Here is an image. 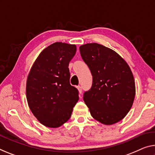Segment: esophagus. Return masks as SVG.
Returning a JSON list of instances; mask_svg holds the SVG:
<instances>
[{"mask_svg":"<svg viewBox=\"0 0 155 155\" xmlns=\"http://www.w3.org/2000/svg\"><path fill=\"white\" fill-rule=\"evenodd\" d=\"M77 89H78V92H79L80 94H81V93H82V87H81V85H78Z\"/></svg>","mask_w":155,"mask_h":155,"instance_id":"obj_1","label":"esophagus"}]
</instances>
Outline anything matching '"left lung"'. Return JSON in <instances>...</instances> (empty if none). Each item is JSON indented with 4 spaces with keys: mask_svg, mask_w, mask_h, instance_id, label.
I'll return each mask as SVG.
<instances>
[{
    "mask_svg": "<svg viewBox=\"0 0 155 155\" xmlns=\"http://www.w3.org/2000/svg\"><path fill=\"white\" fill-rule=\"evenodd\" d=\"M79 50L92 75V86L83 100L94 119L105 125L116 124L134 102L136 90L130 68L116 51L100 44H85Z\"/></svg>",
    "mask_w": 155,
    "mask_h": 155,
    "instance_id": "1",
    "label": "left lung"
}]
</instances>
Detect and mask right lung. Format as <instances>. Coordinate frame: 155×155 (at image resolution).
I'll use <instances>...</instances> for the list:
<instances>
[{
    "instance_id": "obj_1",
    "label": "right lung",
    "mask_w": 155,
    "mask_h": 155,
    "mask_svg": "<svg viewBox=\"0 0 155 155\" xmlns=\"http://www.w3.org/2000/svg\"><path fill=\"white\" fill-rule=\"evenodd\" d=\"M75 45L56 42L41 51L31 68L26 85L31 112L49 127L67 122L77 104L78 91L70 83L68 65L75 55Z\"/></svg>"
}]
</instances>
